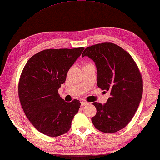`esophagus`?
<instances>
[{
  "label": "esophagus",
  "instance_id": "1",
  "mask_svg": "<svg viewBox=\"0 0 160 160\" xmlns=\"http://www.w3.org/2000/svg\"><path fill=\"white\" fill-rule=\"evenodd\" d=\"M88 102H86V101H82L81 102V106H85V105H87V104H88Z\"/></svg>",
  "mask_w": 160,
  "mask_h": 160
}]
</instances>
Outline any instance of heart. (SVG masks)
Here are the masks:
<instances>
[{
    "instance_id": "obj_1",
    "label": "heart",
    "mask_w": 160,
    "mask_h": 160,
    "mask_svg": "<svg viewBox=\"0 0 160 160\" xmlns=\"http://www.w3.org/2000/svg\"><path fill=\"white\" fill-rule=\"evenodd\" d=\"M87 64H88V63H87Z\"/></svg>"
}]
</instances>
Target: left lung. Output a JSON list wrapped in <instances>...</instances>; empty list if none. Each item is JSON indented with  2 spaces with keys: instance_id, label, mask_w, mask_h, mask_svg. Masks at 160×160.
<instances>
[{
  "instance_id": "obj_1",
  "label": "left lung",
  "mask_w": 160,
  "mask_h": 160,
  "mask_svg": "<svg viewBox=\"0 0 160 160\" xmlns=\"http://www.w3.org/2000/svg\"><path fill=\"white\" fill-rule=\"evenodd\" d=\"M84 56L95 62L98 87L110 92L106 103H92L97 109L92 124L103 133L119 131L132 119L142 98L143 82L138 67L127 51L110 42L87 47L82 57Z\"/></svg>"
}]
</instances>
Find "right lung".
Listing matches in <instances>:
<instances>
[{
	"instance_id": "1",
	"label": "right lung",
	"mask_w": 160,
	"mask_h": 160,
	"mask_svg": "<svg viewBox=\"0 0 160 160\" xmlns=\"http://www.w3.org/2000/svg\"><path fill=\"white\" fill-rule=\"evenodd\" d=\"M84 48L46 49L29 58L21 73L18 95L22 109L39 132L56 137L68 132L80 106L79 100L65 102L58 88Z\"/></svg>"
}]
</instances>
